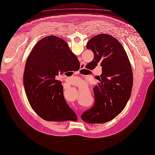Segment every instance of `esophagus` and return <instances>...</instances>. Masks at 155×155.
<instances>
[{
	"instance_id": "1",
	"label": "esophagus",
	"mask_w": 155,
	"mask_h": 155,
	"mask_svg": "<svg viewBox=\"0 0 155 155\" xmlns=\"http://www.w3.org/2000/svg\"><path fill=\"white\" fill-rule=\"evenodd\" d=\"M81 70L82 71H86L85 69H84V68H85V64H83V63H81Z\"/></svg>"
}]
</instances>
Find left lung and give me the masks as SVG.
I'll return each instance as SVG.
<instances>
[{
  "label": "left lung",
  "instance_id": "1",
  "mask_svg": "<svg viewBox=\"0 0 155 155\" xmlns=\"http://www.w3.org/2000/svg\"><path fill=\"white\" fill-rule=\"evenodd\" d=\"M86 47L94 53L93 60L88 64L90 69L99 64L102 74L97 77L99 81L93 88L94 104L81 118L91 124L106 123L122 111L130 97L133 84L130 62L121 44L109 34L94 36Z\"/></svg>",
  "mask_w": 155,
  "mask_h": 155
}]
</instances>
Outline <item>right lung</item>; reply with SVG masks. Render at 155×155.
I'll list each match as a JSON object with an SVG mask.
<instances>
[{"mask_svg": "<svg viewBox=\"0 0 155 155\" xmlns=\"http://www.w3.org/2000/svg\"><path fill=\"white\" fill-rule=\"evenodd\" d=\"M79 68L78 58L64 40L50 35L35 44L26 61L23 83L30 106L41 118L49 121L78 120L65 101L62 82L55 76Z\"/></svg>", "mask_w": 155, "mask_h": 155, "instance_id": "1", "label": "right lung"}]
</instances>
